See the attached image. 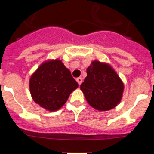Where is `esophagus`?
Listing matches in <instances>:
<instances>
[{
	"mask_svg": "<svg viewBox=\"0 0 154 154\" xmlns=\"http://www.w3.org/2000/svg\"><path fill=\"white\" fill-rule=\"evenodd\" d=\"M76 81H77L79 85H81V83L82 82V79L81 77H79V78L76 79Z\"/></svg>",
	"mask_w": 154,
	"mask_h": 154,
	"instance_id": "esophagus-1",
	"label": "esophagus"
}]
</instances>
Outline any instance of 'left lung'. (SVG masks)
<instances>
[{"instance_id":"left-lung-1","label":"left lung","mask_w":154,"mask_h":154,"mask_svg":"<svg viewBox=\"0 0 154 154\" xmlns=\"http://www.w3.org/2000/svg\"><path fill=\"white\" fill-rule=\"evenodd\" d=\"M87 76L80 85L86 101L99 111L115 108L121 101L124 85L109 65L93 61L86 70Z\"/></svg>"}]
</instances>
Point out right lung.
<instances>
[{
    "mask_svg": "<svg viewBox=\"0 0 154 154\" xmlns=\"http://www.w3.org/2000/svg\"><path fill=\"white\" fill-rule=\"evenodd\" d=\"M79 84L62 61L43 62L31 76L29 88L34 101L46 110L54 112L64 106Z\"/></svg>",
    "mask_w": 154,
    "mask_h": 154,
    "instance_id": "1",
    "label": "right lung"
}]
</instances>
